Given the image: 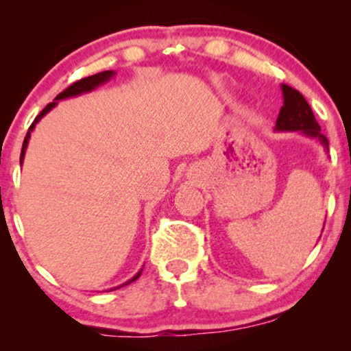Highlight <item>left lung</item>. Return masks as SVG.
<instances>
[{"instance_id": "1", "label": "left lung", "mask_w": 351, "mask_h": 351, "mask_svg": "<svg viewBox=\"0 0 351 351\" xmlns=\"http://www.w3.org/2000/svg\"><path fill=\"white\" fill-rule=\"evenodd\" d=\"M282 95H284V106H282L279 117L276 122L277 132H300L308 138L317 140L328 153V140L322 134L320 125L315 120L312 108L304 95L291 86L282 84ZM324 231V229H322Z\"/></svg>"}]
</instances>
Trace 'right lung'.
<instances>
[{
	"label": "right lung",
	"mask_w": 351,
	"mask_h": 351,
	"mask_svg": "<svg viewBox=\"0 0 351 351\" xmlns=\"http://www.w3.org/2000/svg\"><path fill=\"white\" fill-rule=\"evenodd\" d=\"M114 75H115V71H104V72H99V74L88 75V77H86V79H80V80H77V82H74V84H72V86L67 87L66 90H62V92H60V94L58 95V97L54 99V102L47 104L46 108H44V110L41 112V114H39L38 117H36V119H34V122L31 123L29 130H27L26 136H24L23 148H21V158H19V163L23 165V160H24V153H26L27 143H29V136H31V132L34 130L36 123H38L39 120H41L44 115H46V114H49V112L52 110V108H54L56 106H58V102H59V100L69 99V97H77V95H80V94H87V92H92V90H94V88H97L99 86H102V84L108 82V80H110L112 77H114ZM142 271H143V269H140V271L136 272L135 276L132 277L130 280H127V282H125V284L119 285V287H123V285H128V284H132V282L138 279V277H140V274H142ZM119 287H115V289H119ZM110 291H114V289H110Z\"/></svg>",
	"instance_id": "obj_1"
}]
</instances>
